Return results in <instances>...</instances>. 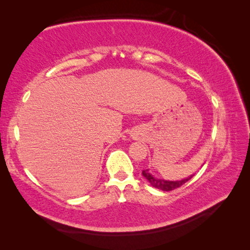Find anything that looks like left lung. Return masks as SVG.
Returning a JSON list of instances; mask_svg holds the SVG:
<instances>
[{
	"label": "left lung",
	"mask_w": 250,
	"mask_h": 250,
	"mask_svg": "<svg viewBox=\"0 0 250 250\" xmlns=\"http://www.w3.org/2000/svg\"><path fill=\"white\" fill-rule=\"evenodd\" d=\"M149 170H143L142 171V175L146 177V179L150 182V184L153 186L155 188L162 189V191H172V189H175L177 188H180L183 184H185L188 180H191L193 176L188 177V179L181 180V181H164V180H160V179H155V177L152 176L149 172Z\"/></svg>",
	"instance_id": "1"
}]
</instances>
